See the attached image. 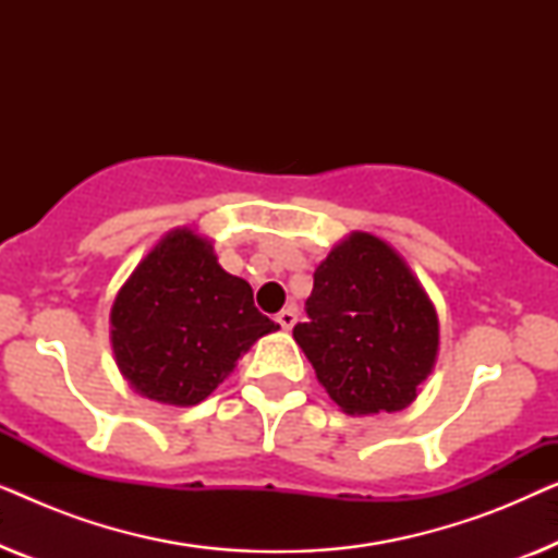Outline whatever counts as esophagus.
I'll return each instance as SVG.
<instances>
[{
	"instance_id": "esophagus-1",
	"label": "esophagus",
	"mask_w": 558,
	"mask_h": 558,
	"mask_svg": "<svg viewBox=\"0 0 558 558\" xmlns=\"http://www.w3.org/2000/svg\"><path fill=\"white\" fill-rule=\"evenodd\" d=\"M277 323L281 325V330H292L294 323H296V307L281 310L279 315H277Z\"/></svg>"
}]
</instances>
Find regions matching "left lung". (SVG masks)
<instances>
[{
  "label": "left lung",
  "mask_w": 558,
  "mask_h": 558,
  "mask_svg": "<svg viewBox=\"0 0 558 558\" xmlns=\"http://www.w3.org/2000/svg\"><path fill=\"white\" fill-rule=\"evenodd\" d=\"M307 323L294 340L327 396L350 416L416 401L439 355V317L391 243L353 231L315 269Z\"/></svg>",
  "instance_id": "8db88e82"
}]
</instances>
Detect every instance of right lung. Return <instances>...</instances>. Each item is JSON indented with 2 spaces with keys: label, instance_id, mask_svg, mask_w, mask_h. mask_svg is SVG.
<instances>
[{
  "label": "right lung",
  "instance_id": "obj_1",
  "mask_svg": "<svg viewBox=\"0 0 558 558\" xmlns=\"http://www.w3.org/2000/svg\"><path fill=\"white\" fill-rule=\"evenodd\" d=\"M119 373L144 399L195 407L231 376L258 338L279 330L246 279L218 264L208 235L172 228L136 264L111 304Z\"/></svg>",
  "mask_w": 558,
  "mask_h": 558
}]
</instances>
